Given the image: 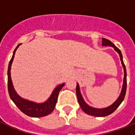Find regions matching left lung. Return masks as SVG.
<instances>
[{
    "instance_id": "left-lung-1",
    "label": "left lung",
    "mask_w": 135,
    "mask_h": 135,
    "mask_svg": "<svg viewBox=\"0 0 135 135\" xmlns=\"http://www.w3.org/2000/svg\"><path fill=\"white\" fill-rule=\"evenodd\" d=\"M102 45H107V46L109 45V46L113 47V48L115 49V50L118 52L120 57V61H121V63L123 64V66L124 73L125 74H124L123 85V88H122L120 95L118 99L115 101V102L113 103V104L110 106V107H107V108H105V109H94V108L89 107L88 105L86 103L84 102V100H83V99L82 96H81V94H80V90H79V85L77 83V85H76V95H77L78 101V102H79V104H80V107H81V109L87 114H88V115H93V116H97V117L107 116V115H109L110 114H111L112 113H113L116 110L118 107H119L120 104L122 103V102L123 101L124 98H125V96H126V89H127V78H126L127 77V73H126V66L124 64L123 60V55L121 54V52H120L119 49L117 47L115 46L111 41H110L108 39L104 38H102Z\"/></svg>"
}]
</instances>
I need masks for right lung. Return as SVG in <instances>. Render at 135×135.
Masks as SVG:
<instances>
[{"instance_id":"1","label":"right lung","mask_w":135,"mask_h":135,"mask_svg":"<svg viewBox=\"0 0 135 135\" xmlns=\"http://www.w3.org/2000/svg\"><path fill=\"white\" fill-rule=\"evenodd\" d=\"M20 44L17 46L15 50H14L13 55L12 57V59H10L8 66V70H7V88H8V92L10 98L13 102L15 104L17 107L20 109L21 111H22L24 114L31 116V117H43L45 115H49L50 113H52L54 110L57 103V97L58 94L59 93V91L63 88L64 85H59L54 90L52 94L50 96V97L48 99V100L43 103V104H36V103L29 102V101L25 100L20 97L19 95L17 94L16 92L14 90L12 83L11 80V76H10V69H11V64L12 62V60L15 57V54L17 50V49Z\"/></svg>"}]
</instances>
